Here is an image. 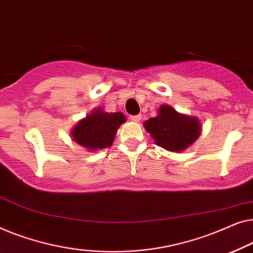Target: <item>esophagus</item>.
<instances>
[{"mask_svg": "<svg viewBox=\"0 0 253 253\" xmlns=\"http://www.w3.org/2000/svg\"><path fill=\"white\" fill-rule=\"evenodd\" d=\"M142 119L141 115H136V116H130V120L134 123H138Z\"/></svg>", "mask_w": 253, "mask_h": 253, "instance_id": "1", "label": "esophagus"}]
</instances>
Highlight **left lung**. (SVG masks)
I'll list each match as a JSON object with an SVG mask.
<instances>
[{
    "label": "left lung",
    "mask_w": 253,
    "mask_h": 253,
    "mask_svg": "<svg viewBox=\"0 0 253 253\" xmlns=\"http://www.w3.org/2000/svg\"><path fill=\"white\" fill-rule=\"evenodd\" d=\"M143 126L156 144L172 152L187 150L195 143L202 130L197 117L177 112L167 104L159 106L157 117L145 120Z\"/></svg>",
    "instance_id": "obj_1"
}]
</instances>
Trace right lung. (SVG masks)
I'll use <instances>...</instances> for the list:
<instances>
[{
	"label": "right lung",
	"instance_id": "add662e5",
	"mask_svg": "<svg viewBox=\"0 0 253 253\" xmlns=\"http://www.w3.org/2000/svg\"><path fill=\"white\" fill-rule=\"evenodd\" d=\"M126 122L122 112H105L96 108L78 122L70 131L71 138L81 147L94 152L111 147L118 128Z\"/></svg>",
	"mask_w": 253,
	"mask_h": 253
}]
</instances>
